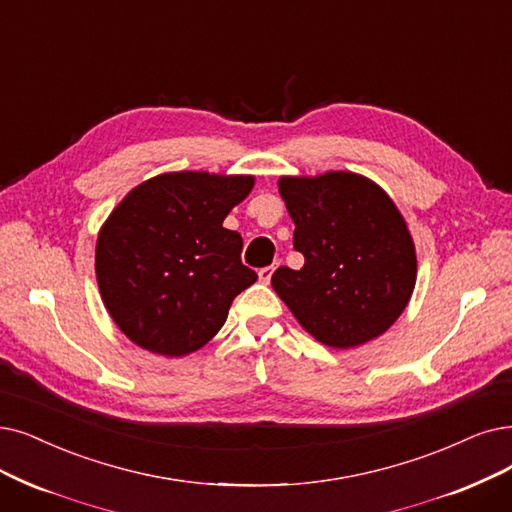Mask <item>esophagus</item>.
I'll return each mask as SVG.
<instances>
[{
	"label": "esophagus",
	"mask_w": 512,
	"mask_h": 512,
	"mask_svg": "<svg viewBox=\"0 0 512 512\" xmlns=\"http://www.w3.org/2000/svg\"><path fill=\"white\" fill-rule=\"evenodd\" d=\"M273 271H275V267H264V269H260V271H258L260 281H262V283H269V281H271Z\"/></svg>",
	"instance_id": "1"
}]
</instances>
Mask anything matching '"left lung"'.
<instances>
[{"label":"left lung","instance_id":"1","mask_svg":"<svg viewBox=\"0 0 512 512\" xmlns=\"http://www.w3.org/2000/svg\"><path fill=\"white\" fill-rule=\"evenodd\" d=\"M279 193L296 224L294 250L304 267L273 273L277 296L332 349L384 334L416 285L414 241L393 199L353 172L283 176Z\"/></svg>","mask_w":512,"mask_h":512}]
</instances>
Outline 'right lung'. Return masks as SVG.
<instances>
[{
    "mask_svg": "<svg viewBox=\"0 0 512 512\" xmlns=\"http://www.w3.org/2000/svg\"><path fill=\"white\" fill-rule=\"evenodd\" d=\"M252 187L254 176L170 172L111 212L96 241V279L134 344L182 357L218 334L235 296L258 279L241 262V235L222 227Z\"/></svg>",
    "mask_w": 512,
    "mask_h": 512,
    "instance_id": "1",
    "label": "right lung"
}]
</instances>
